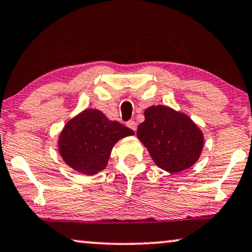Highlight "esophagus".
Instances as JSON below:
<instances>
[{"mask_svg":"<svg viewBox=\"0 0 252 252\" xmlns=\"http://www.w3.org/2000/svg\"><path fill=\"white\" fill-rule=\"evenodd\" d=\"M126 126H128V128H130L131 130H133V131H136V129H137V123L135 122V121L130 120V121H128V122H126Z\"/></svg>","mask_w":252,"mask_h":252,"instance_id":"esophagus-1","label":"esophagus"}]
</instances>
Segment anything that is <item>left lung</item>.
<instances>
[{
  "label": "left lung",
  "mask_w": 252,
  "mask_h": 252,
  "mask_svg": "<svg viewBox=\"0 0 252 252\" xmlns=\"http://www.w3.org/2000/svg\"><path fill=\"white\" fill-rule=\"evenodd\" d=\"M137 136L163 170L177 173L186 170L200 157L203 136L189 116L165 106L150 107Z\"/></svg>",
  "instance_id": "1"
}]
</instances>
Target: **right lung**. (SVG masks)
Here are the masks:
<instances>
[{"instance_id":"add662e5","label":"right lung","mask_w":252,"mask_h":252,"mask_svg":"<svg viewBox=\"0 0 252 252\" xmlns=\"http://www.w3.org/2000/svg\"><path fill=\"white\" fill-rule=\"evenodd\" d=\"M130 135H133L131 129L109 121L100 110L87 109L66 124L59 138V151L72 168L95 174L106 167L114 144Z\"/></svg>"}]
</instances>
